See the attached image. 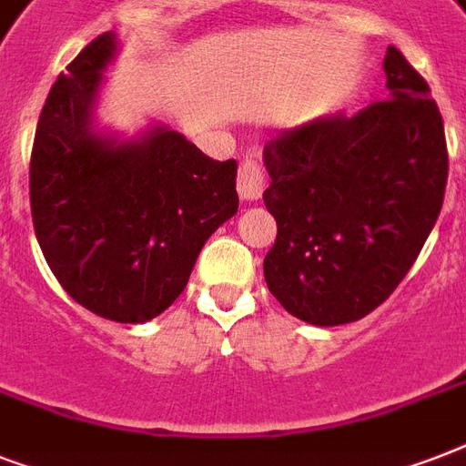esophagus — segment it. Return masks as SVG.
<instances>
[{
	"instance_id": "esophagus-1",
	"label": "esophagus",
	"mask_w": 466,
	"mask_h": 466,
	"mask_svg": "<svg viewBox=\"0 0 466 466\" xmlns=\"http://www.w3.org/2000/svg\"><path fill=\"white\" fill-rule=\"evenodd\" d=\"M263 188H266V176H263V168L258 164L256 157H247L241 161L239 174H237V190H239L241 200H258L263 196Z\"/></svg>"
}]
</instances>
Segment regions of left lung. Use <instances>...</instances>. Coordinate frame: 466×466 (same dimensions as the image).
<instances>
[{"label":"left lung","instance_id":"8db88e82","mask_svg":"<svg viewBox=\"0 0 466 466\" xmlns=\"http://www.w3.org/2000/svg\"><path fill=\"white\" fill-rule=\"evenodd\" d=\"M390 98L324 116L263 147L278 222L263 258L273 298L314 326L350 324L404 280L441 215L448 145L426 79L387 47Z\"/></svg>","mask_w":466,"mask_h":466}]
</instances>
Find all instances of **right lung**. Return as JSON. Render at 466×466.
Here are the masks:
<instances>
[{
    "mask_svg": "<svg viewBox=\"0 0 466 466\" xmlns=\"http://www.w3.org/2000/svg\"><path fill=\"white\" fill-rule=\"evenodd\" d=\"M108 31L57 76L31 152V215L47 266L98 317L142 324L174 305L198 254L239 208L237 161H215L167 126L137 137L96 127Z\"/></svg>",
    "mask_w": 466,
    "mask_h": 466,
    "instance_id": "obj_1",
    "label": "right lung"
}]
</instances>
